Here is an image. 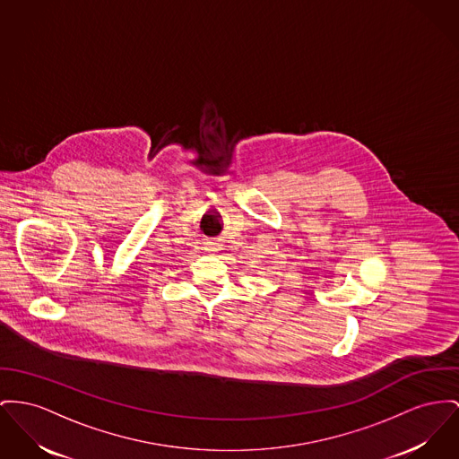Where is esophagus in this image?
I'll return each instance as SVG.
<instances>
[{"label":"esophagus","instance_id":"esophagus-1","mask_svg":"<svg viewBox=\"0 0 459 459\" xmlns=\"http://www.w3.org/2000/svg\"><path fill=\"white\" fill-rule=\"evenodd\" d=\"M205 250H207V252H215V250H217V244H214V242H207V244H205Z\"/></svg>","mask_w":459,"mask_h":459}]
</instances>
